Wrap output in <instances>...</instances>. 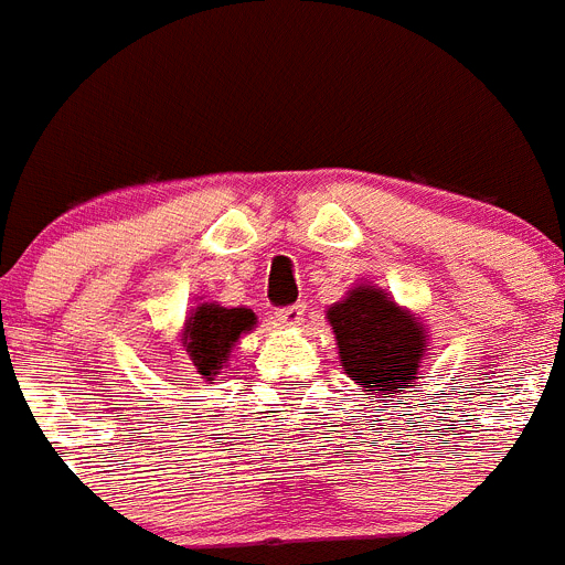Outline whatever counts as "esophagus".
<instances>
[{"label": "esophagus", "mask_w": 565, "mask_h": 565, "mask_svg": "<svg viewBox=\"0 0 565 565\" xmlns=\"http://www.w3.org/2000/svg\"><path fill=\"white\" fill-rule=\"evenodd\" d=\"M275 321L281 327H298L305 321V305H292V307H281V310L275 312Z\"/></svg>", "instance_id": "34e87169"}]
</instances>
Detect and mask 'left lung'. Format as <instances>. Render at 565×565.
Returning <instances> with one entry per match:
<instances>
[{"mask_svg": "<svg viewBox=\"0 0 565 565\" xmlns=\"http://www.w3.org/2000/svg\"><path fill=\"white\" fill-rule=\"evenodd\" d=\"M339 344V362L364 399L393 402L411 393L428 359V324L419 312L399 307L376 284H355L327 310Z\"/></svg>", "mask_w": 565, "mask_h": 565, "instance_id": "left-lung-1", "label": "left lung"}]
</instances>
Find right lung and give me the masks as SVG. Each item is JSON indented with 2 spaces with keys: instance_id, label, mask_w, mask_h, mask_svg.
<instances>
[{
  "instance_id": "1",
  "label": "right lung",
  "mask_w": 565,
  "mask_h": 565,
  "mask_svg": "<svg viewBox=\"0 0 565 565\" xmlns=\"http://www.w3.org/2000/svg\"><path fill=\"white\" fill-rule=\"evenodd\" d=\"M258 324L249 307H221L217 301H201L189 310L183 330H180V353L189 359L194 373L215 385V379L232 362V350L241 335ZM172 355V353H169Z\"/></svg>"
}]
</instances>
